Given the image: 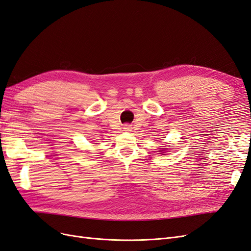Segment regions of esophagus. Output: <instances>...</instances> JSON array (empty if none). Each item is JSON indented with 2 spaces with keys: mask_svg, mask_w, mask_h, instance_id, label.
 Returning <instances> with one entry per match:
<instances>
[{
  "mask_svg": "<svg viewBox=\"0 0 251 251\" xmlns=\"http://www.w3.org/2000/svg\"><path fill=\"white\" fill-rule=\"evenodd\" d=\"M124 131H126V132H131V131H132L131 126H130V125H125V126H124Z\"/></svg>",
  "mask_w": 251,
  "mask_h": 251,
  "instance_id": "34e87169",
  "label": "esophagus"
}]
</instances>
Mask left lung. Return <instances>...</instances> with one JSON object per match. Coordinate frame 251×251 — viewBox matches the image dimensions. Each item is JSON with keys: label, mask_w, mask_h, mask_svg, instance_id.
I'll return each instance as SVG.
<instances>
[{"label": "left lung", "mask_w": 251, "mask_h": 251, "mask_svg": "<svg viewBox=\"0 0 251 251\" xmlns=\"http://www.w3.org/2000/svg\"><path fill=\"white\" fill-rule=\"evenodd\" d=\"M164 150H165V149H163V150H161V153H159V154H163V153H164V151H164Z\"/></svg>", "instance_id": "8db88e82"}]
</instances>
